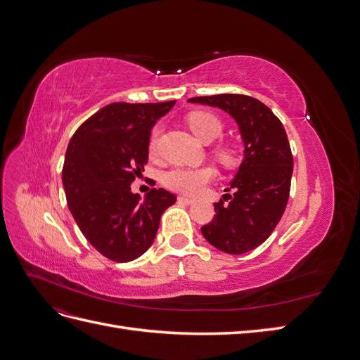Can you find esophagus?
<instances>
[{
	"label": "esophagus",
	"instance_id": "esophagus-1",
	"mask_svg": "<svg viewBox=\"0 0 360 360\" xmlns=\"http://www.w3.org/2000/svg\"><path fill=\"white\" fill-rule=\"evenodd\" d=\"M179 201H180V202H184V204H193V202H195V200L188 198V197H179Z\"/></svg>",
	"mask_w": 360,
	"mask_h": 360
}]
</instances>
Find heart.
Masks as SVG:
<instances>
[{"label": "heart", "instance_id": "heart-1", "mask_svg": "<svg viewBox=\"0 0 360 360\" xmlns=\"http://www.w3.org/2000/svg\"><path fill=\"white\" fill-rule=\"evenodd\" d=\"M188 126L192 134L197 136L201 143L209 144L214 141L222 132L221 120L212 112L205 111H193L186 118ZM158 141V130H155L150 139V151H155ZM214 155L225 165H233L237 159L236 150L228 146L221 144L214 148ZM214 177L212 168H172L163 174V184L171 191L198 195L202 192L207 183H210Z\"/></svg>", "mask_w": 360, "mask_h": 360}]
</instances>
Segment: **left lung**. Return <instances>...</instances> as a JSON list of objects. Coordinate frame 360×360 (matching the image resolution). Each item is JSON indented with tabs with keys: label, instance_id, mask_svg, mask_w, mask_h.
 <instances>
[{
	"label": "left lung",
	"instance_id": "obj_1",
	"mask_svg": "<svg viewBox=\"0 0 360 360\" xmlns=\"http://www.w3.org/2000/svg\"><path fill=\"white\" fill-rule=\"evenodd\" d=\"M188 102L219 108L240 130L245 150L230 183L234 193L214 202L216 214L201 233L222 252H249L275 230L288 202L292 155L285 129L270 108L250 96L214 94Z\"/></svg>",
	"mask_w": 360,
	"mask_h": 360
}]
</instances>
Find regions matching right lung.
I'll list each match as a JSON object with an SVG mask.
<instances>
[{
    "label": "right lung",
    "instance_id": "1",
    "mask_svg": "<svg viewBox=\"0 0 360 360\" xmlns=\"http://www.w3.org/2000/svg\"><path fill=\"white\" fill-rule=\"evenodd\" d=\"M174 105H106L78 127L68 146L63 186L70 213L86 240L115 263L146 252L162 213L177 200L155 188L141 201L130 191L148 160L151 127Z\"/></svg>",
    "mask_w": 360,
    "mask_h": 360
}]
</instances>
